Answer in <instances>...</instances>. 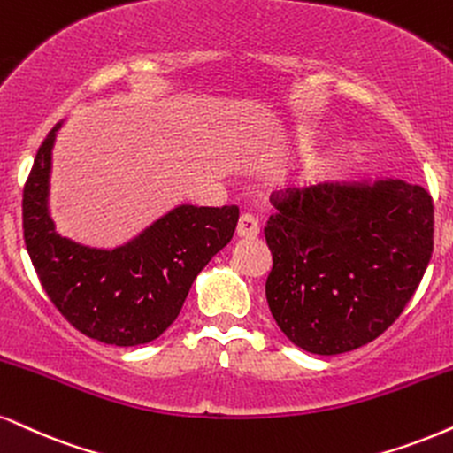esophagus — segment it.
Here are the masks:
<instances>
[{"instance_id":"obj_1","label":"esophagus","mask_w":453,"mask_h":453,"mask_svg":"<svg viewBox=\"0 0 453 453\" xmlns=\"http://www.w3.org/2000/svg\"><path fill=\"white\" fill-rule=\"evenodd\" d=\"M260 233L258 218L252 214H242L237 222V235L239 237H256Z\"/></svg>"}]
</instances>
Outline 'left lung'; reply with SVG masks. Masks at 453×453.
<instances>
[{"label":"left lung","mask_w":453,"mask_h":453,"mask_svg":"<svg viewBox=\"0 0 453 453\" xmlns=\"http://www.w3.org/2000/svg\"><path fill=\"white\" fill-rule=\"evenodd\" d=\"M266 300L279 329L312 355L376 340L403 312L433 254V199L393 178L273 195Z\"/></svg>","instance_id":"8db88e82"}]
</instances>
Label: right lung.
<instances>
[{"mask_svg": "<svg viewBox=\"0 0 453 453\" xmlns=\"http://www.w3.org/2000/svg\"><path fill=\"white\" fill-rule=\"evenodd\" d=\"M56 124L22 191L27 252L56 309L88 338L138 346L159 338L180 312L195 277L233 239L239 208L182 203L113 250L63 237L50 216Z\"/></svg>", "mask_w": 453, "mask_h": 453, "instance_id": "right-lung-1", "label": "right lung"}]
</instances>
